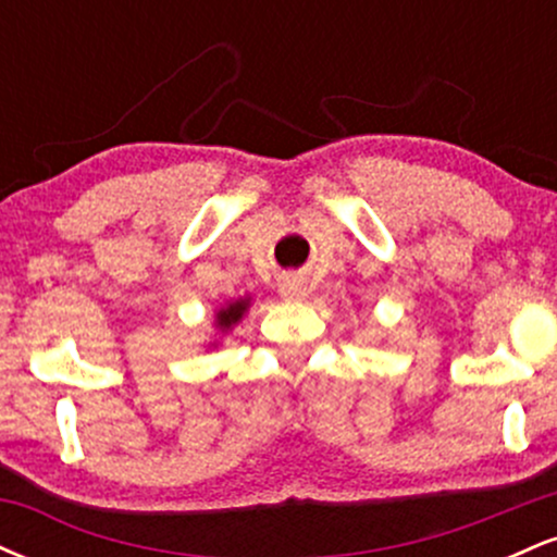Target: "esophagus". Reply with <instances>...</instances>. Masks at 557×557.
Masks as SVG:
<instances>
[{
	"label": "esophagus",
	"instance_id": "obj_1",
	"mask_svg": "<svg viewBox=\"0 0 557 557\" xmlns=\"http://www.w3.org/2000/svg\"><path fill=\"white\" fill-rule=\"evenodd\" d=\"M280 296L287 298V300H300L306 296V285L304 280L296 277V274H285L283 280H280Z\"/></svg>",
	"mask_w": 557,
	"mask_h": 557
}]
</instances>
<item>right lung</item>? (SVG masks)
Segmentation results:
<instances>
[{
	"mask_svg": "<svg viewBox=\"0 0 557 557\" xmlns=\"http://www.w3.org/2000/svg\"><path fill=\"white\" fill-rule=\"evenodd\" d=\"M248 300H235V304H230L227 309H222L220 314H216V322H220V327H230V324H235L238 319L243 317V311H246Z\"/></svg>",
	"mask_w": 557,
	"mask_h": 557,
	"instance_id": "obj_1",
	"label": "right lung"
}]
</instances>
